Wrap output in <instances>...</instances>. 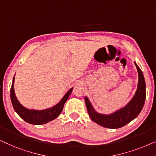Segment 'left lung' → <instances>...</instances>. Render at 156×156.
<instances>
[{"mask_svg": "<svg viewBox=\"0 0 156 156\" xmlns=\"http://www.w3.org/2000/svg\"><path fill=\"white\" fill-rule=\"evenodd\" d=\"M138 72V84L135 96L131 101L123 108L110 114H98L94 109L88 98L85 96V102L91 119L98 125L104 127L117 129L130 122L138 116L145 104V82L143 72L138 66L135 63Z\"/></svg>", "mask_w": 156, "mask_h": 156, "instance_id": "obj_1", "label": "left lung"}]
</instances>
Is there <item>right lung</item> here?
<instances>
[{
    "label": "right lung",
    "mask_w": 156,
    "mask_h": 156,
    "mask_svg": "<svg viewBox=\"0 0 156 156\" xmlns=\"http://www.w3.org/2000/svg\"><path fill=\"white\" fill-rule=\"evenodd\" d=\"M14 78L15 77H13L12 85H11V103H12L13 109H14L16 112L19 114V117L22 118L25 122H28L29 124H31V125H43V124H46L47 122L56 119L60 115L61 112H62L64 104L66 102L69 96H70L73 90V88H70L66 93V95L62 97L61 101L58 104H57L56 105L52 106V108L44 110L29 109L25 108L24 106H23L19 103L16 96L15 95L14 88H13Z\"/></svg>",
    "instance_id": "right-lung-1"
}]
</instances>
